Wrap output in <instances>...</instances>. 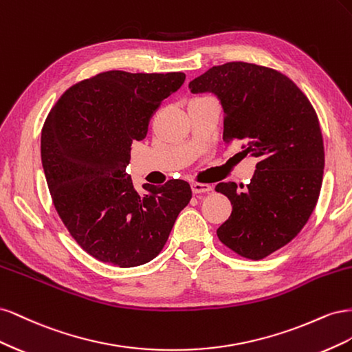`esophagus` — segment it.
<instances>
[{
	"label": "esophagus",
	"mask_w": 352,
	"mask_h": 352,
	"mask_svg": "<svg viewBox=\"0 0 352 352\" xmlns=\"http://www.w3.org/2000/svg\"><path fill=\"white\" fill-rule=\"evenodd\" d=\"M190 188H192V192L194 194H204V192H210V190L212 189L210 185L207 184H198V182H194L192 185H190Z\"/></svg>",
	"instance_id": "esophagus-1"
}]
</instances>
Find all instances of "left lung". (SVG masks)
<instances>
[{"label":"left lung","mask_w":352,"mask_h":352,"mask_svg":"<svg viewBox=\"0 0 352 352\" xmlns=\"http://www.w3.org/2000/svg\"><path fill=\"white\" fill-rule=\"evenodd\" d=\"M189 89L214 94L225 113L223 141H243V153L258 158L242 190L216 186L232 202L217 236L245 258L267 257L301 232L320 195L324 146L313 105L280 72L243 61L208 69Z\"/></svg>","instance_id":"left-lung-1"}]
</instances>
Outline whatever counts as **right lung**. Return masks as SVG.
<instances>
[{
    "instance_id": "obj_1",
    "label": "right lung",
    "mask_w": 352,
    "mask_h": 352,
    "mask_svg": "<svg viewBox=\"0 0 352 352\" xmlns=\"http://www.w3.org/2000/svg\"><path fill=\"white\" fill-rule=\"evenodd\" d=\"M185 73L110 70L73 85L51 109L41 158L52 202L72 238L94 258L119 267L151 261L192 198L185 180L142 185L126 166L160 104Z\"/></svg>"
}]
</instances>
